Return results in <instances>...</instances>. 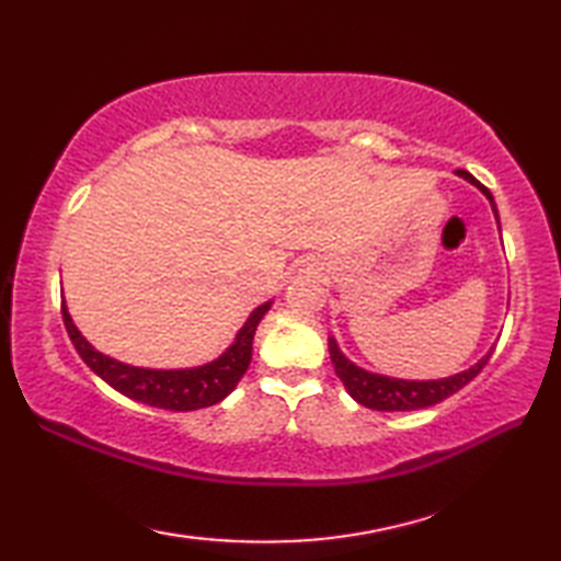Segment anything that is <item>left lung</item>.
I'll list each match as a JSON object with an SVG mask.
<instances>
[{
  "label": "left lung",
  "mask_w": 561,
  "mask_h": 561,
  "mask_svg": "<svg viewBox=\"0 0 561 561\" xmlns=\"http://www.w3.org/2000/svg\"><path fill=\"white\" fill-rule=\"evenodd\" d=\"M465 181L478 185L482 193L486 195V199L492 202V209H494V217L499 221V214H496V205H494V197L490 190H486L478 178L470 175L468 171L458 169L456 171ZM328 347H330V359L335 364V374L337 378L347 388L350 396L364 404L368 410H378V412H410V410H422V408H432L436 402H444L446 398H450L453 392H458L460 388H465L470 383V380L478 376L484 364L490 362L492 352L474 364L472 368L462 374H456L450 378H438V380H400V378H388V376H378V374H368L364 368L354 366L347 356H344L337 347L335 340H328Z\"/></svg>",
  "instance_id": "obj_1"
}]
</instances>
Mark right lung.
Here are the masks:
<instances>
[{
    "mask_svg": "<svg viewBox=\"0 0 561 561\" xmlns=\"http://www.w3.org/2000/svg\"><path fill=\"white\" fill-rule=\"evenodd\" d=\"M267 311L270 304L257 306L255 311L250 313L248 323L236 335V342L219 356V359L197 368H183V371H153V368H137L115 362L111 356L93 350L91 344L81 337L77 325L71 323L65 304L62 320L67 335L81 359L87 362L91 371L101 376L111 388L137 402L151 404V408L190 412L221 402L236 388L238 380L243 378L250 364V354H253V337L257 323Z\"/></svg>",
    "mask_w": 561,
    "mask_h": 561,
    "instance_id": "1",
    "label": "right lung"
}]
</instances>
